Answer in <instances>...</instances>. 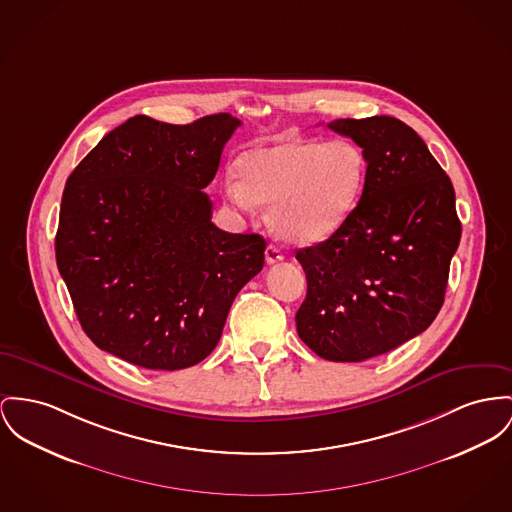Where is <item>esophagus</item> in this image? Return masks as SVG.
Masks as SVG:
<instances>
[{"label": "esophagus", "mask_w": 512, "mask_h": 512, "mask_svg": "<svg viewBox=\"0 0 512 512\" xmlns=\"http://www.w3.org/2000/svg\"><path fill=\"white\" fill-rule=\"evenodd\" d=\"M281 260H283L281 248L275 246V244H270V246L266 248V262H268V264H277V262H281Z\"/></svg>", "instance_id": "34e87169"}]
</instances>
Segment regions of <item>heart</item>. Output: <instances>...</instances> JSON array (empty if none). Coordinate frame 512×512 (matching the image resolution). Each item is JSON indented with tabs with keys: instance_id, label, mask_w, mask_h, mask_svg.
Instances as JSON below:
<instances>
[{
	"instance_id": "b5f03b06",
	"label": "heart",
	"mask_w": 512,
	"mask_h": 512,
	"mask_svg": "<svg viewBox=\"0 0 512 512\" xmlns=\"http://www.w3.org/2000/svg\"><path fill=\"white\" fill-rule=\"evenodd\" d=\"M227 174L225 198L240 209L270 205L273 233L293 244L334 237L361 204L369 161L351 139L281 137L244 151Z\"/></svg>"
}]
</instances>
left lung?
Masks as SVG:
<instances>
[{"mask_svg": "<svg viewBox=\"0 0 512 512\" xmlns=\"http://www.w3.org/2000/svg\"><path fill=\"white\" fill-rule=\"evenodd\" d=\"M328 126L365 151L369 178L340 231L297 250L307 297L295 320L316 355L359 363L437 318L462 225L450 178L408 124L371 116Z\"/></svg>", "mask_w": 512, "mask_h": 512, "instance_id": "8db88e82", "label": "left lung"}]
</instances>
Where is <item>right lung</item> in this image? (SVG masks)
I'll return each instance as SVG.
<instances>
[{"instance_id":"right-lung-1","label":"right lung","mask_w":512,"mask_h":512,"mask_svg":"<svg viewBox=\"0 0 512 512\" xmlns=\"http://www.w3.org/2000/svg\"><path fill=\"white\" fill-rule=\"evenodd\" d=\"M239 126L225 112L186 126L139 114L69 174L56 262L103 351L151 371L204 361L264 268L266 240L215 227L204 192Z\"/></svg>"}]
</instances>
